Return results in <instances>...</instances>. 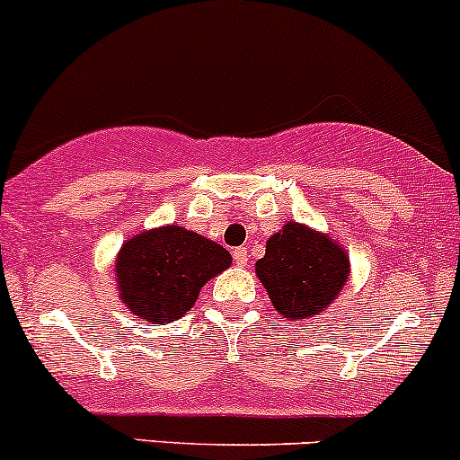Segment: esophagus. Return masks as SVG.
<instances>
[{"label": "esophagus", "mask_w": 460, "mask_h": 460, "mask_svg": "<svg viewBox=\"0 0 460 460\" xmlns=\"http://www.w3.org/2000/svg\"><path fill=\"white\" fill-rule=\"evenodd\" d=\"M232 257H234L236 265H248V261H250L248 248H243V245H241V248H236L234 252H232Z\"/></svg>", "instance_id": "esophagus-1"}]
</instances>
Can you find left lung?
<instances>
[{
  "instance_id": "8db88e82",
  "label": "left lung",
  "mask_w": 460,
  "mask_h": 460,
  "mask_svg": "<svg viewBox=\"0 0 460 460\" xmlns=\"http://www.w3.org/2000/svg\"><path fill=\"white\" fill-rule=\"evenodd\" d=\"M257 277L279 314L299 323L321 314L343 290L349 259L328 234L288 221L265 243Z\"/></svg>"
}]
</instances>
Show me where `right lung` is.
<instances>
[{
  "label": "right lung",
  "instance_id": "obj_1",
  "mask_svg": "<svg viewBox=\"0 0 460 460\" xmlns=\"http://www.w3.org/2000/svg\"><path fill=\"white\" fill-rule=\"evenodd\" d=\"M230 263L224 245L181 226H164L121 245L115 265L117 290L137 319L165 325L181 319L201 288Z\"/></svg>",
  "mask_w": 460,
  "mask_h": 460
}]
</instances>
